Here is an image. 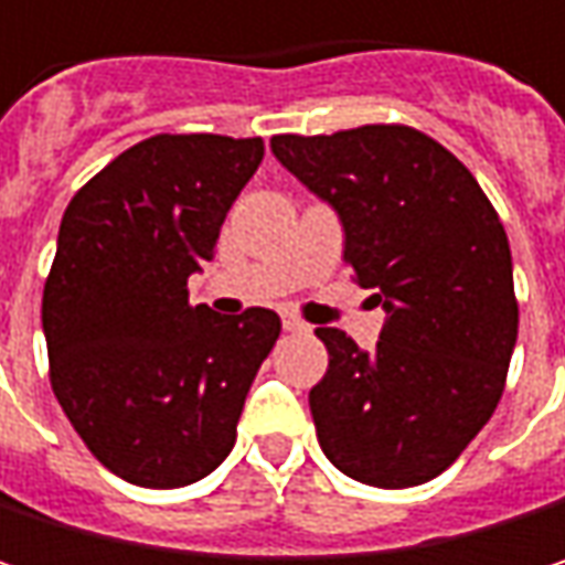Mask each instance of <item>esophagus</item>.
I'll return each instance as SVG.
<instances>
[{
	"label": "esophagus",
	"instance_id": "obj_1",
	"mask_svg": "<svg viewBox=\"0 0 565 565\" xmlns=\"http://www.w3.org/2000/svg\"><path fill=\"white\" fill-rule=\"evenodd\" d=\"M281 327L287 330V333H303V330H307V323H303V320H297V317H290V313L284 317Z\"/></svg>",
	"mask_w": 565,
	"mask_h": 565
}]
</instances>
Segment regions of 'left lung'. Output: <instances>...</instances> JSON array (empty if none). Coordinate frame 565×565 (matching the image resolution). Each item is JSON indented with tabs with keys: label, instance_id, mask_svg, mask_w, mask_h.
<instances>
[{
	"label": "left lung",
	"instance_id": "obj_1",
	"mask_svg": "<svg viewBox=\"0 0 565 565\" xmlns=\"http://www.w3.org/2000/svg\"><path fill=\"white\" fill-rule=\"evenodd\" d=\"M271 150L343 225V258L386 310L376 350L320 327L327 376L310 390L323 455L373 488L438 478L494 415L516 343L508 232L431 137L370 124L281 134Z\"/></svg>",
	"mask_w": 565,
	"mask_h": 565
}]
</instances>
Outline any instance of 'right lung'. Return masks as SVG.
Listing matches in <instances>:
<instances>
[{
  "label": "right lung",
  "mask_w": 565,
  "mask_h": 565,
  "mask_svg": "<svg viewBox=\"0 0 565 565\" xmlns=\"http://www.w3.org/2000/svg\"><path fill=\"white\" fill-rule=\"evenodd\" d=\"M262 160V137L160 134L64 209L42 297L52 390L90 455L137 488H185L228 458L281 333L275 310L218 317L185 290Z\"/></svg>",
  "instance_id": "obj_1"
}]
</instances>
